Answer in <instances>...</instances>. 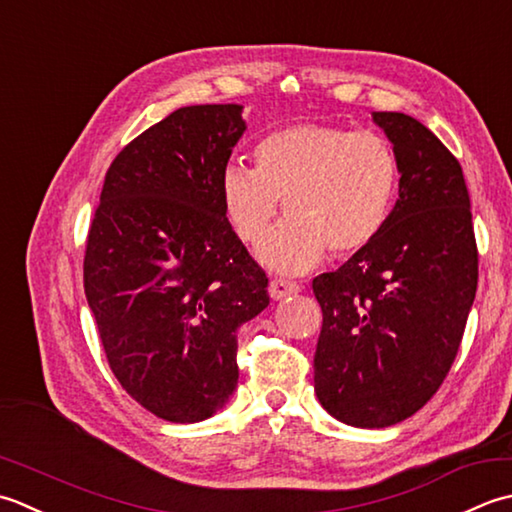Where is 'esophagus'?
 <instances>
[{"label": "esophagus", "instance_id": "34e87169", "mask_svg": "<svg viewBox=\"0 0 512 512\" xmlns=\"http://www.w3.org/2000/svg\"><path fill=\"white\" fill-rule=\"evenodd\" d=\"M300 291V285L294 283V280H285V278H274L269 283V296L274 300L280 298H287V296H294Z\"/></svg>", "mask_w": 512, "mask_h": 512}]
</instances>
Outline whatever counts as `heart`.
<instances>
[{"mask_svg":"<svg viewBox=\"0 0 512 512\" xmlns=\"http://www.w3.org/2000/svg\"><path fill=\"white\" fill-rule=\"evenodd\" d=\"M398 156L375 132L296 123L269 132L254 148V170L227 165L225 214L243 243L265 241L285 201L289 221L260 247L278 271H305L331 249L351 256L387 225L398 194Z\"/></svg>","mask_w":512,"mask_h":512,"instance_id":"b5f03b06","label":"heart"}]
</instances>
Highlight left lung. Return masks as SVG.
<instances>
[{
  "instance_id": "left-lung-1",
  "label": "left lung",
  "mask_w": 512,
  "mask_h": 512,
  "mask_svg": "<svg viewBox=\"0 0 512 512\" xmlns=\"http://www.w3.org/2000/svg\"><path fill=\"white\" fill-rule=\"evenodd\" d=\"M373 121L398 156L400 198L367 249L311 285L322 309L314 389L327 413L358 429L398 424L433 398L477 291L460 161L409 114Z\"/></svg>"
}]
</instances>
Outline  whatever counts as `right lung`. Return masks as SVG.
Returning <instances> with one entry per match:
<instances>
[{
  "instance_id": "obj_1",
  "label": "right lung",
  "mask_w": 512,
  "mask_h": 512,
  "mask_svg": "<svg viewBox=\"0 0 512 512\" xmlns=\"http://www.w3.org/2000/svg\"><path fill=\"white\" fill-rule=\"evenodd\" d=\"M241 112L187 106L139 134L108 168L88 229L83 287L114 378L176 424L232 398L236 331L269 305L221 198Z\"/></svg>"
}]
</instances>
